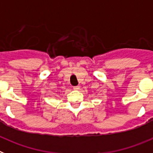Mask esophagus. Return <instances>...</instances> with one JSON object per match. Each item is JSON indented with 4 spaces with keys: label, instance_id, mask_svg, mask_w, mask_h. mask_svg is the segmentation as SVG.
<instances>
[{
    "label": "esophagus",
    "instance_id": "34e87169",
    "mask_svg": "<svg viewBox=\"0 0 153 153\" xmlns=\"http://www.w3.org/2000/svg\"><path fill=\"white\" fill-rule=\"evenodd\" d=\"M79 89V86H74V90H78Z\"/></svg>",
    "mask_w": 153,
    "mask_h": 153
}]
</instances>
